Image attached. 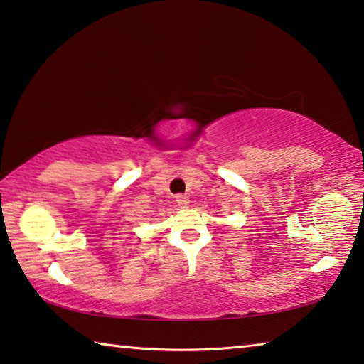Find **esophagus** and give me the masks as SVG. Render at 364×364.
<instances>
[{"mask_svg": "<svg viewBox=\"0 0 364 364\" xmlns=\"http://www.w3.org/2000/svg\"><path fill=\"white\" fill-rule=\"evenodd\" d=\"M176 202H178V205L183 207V208L189 205V199H188V196H176Z\"/></svg>", "mask_w": 364, "mask_h": 364, "instance_id": "esophagus-1", "label": "esophagus"}]
</instances>
